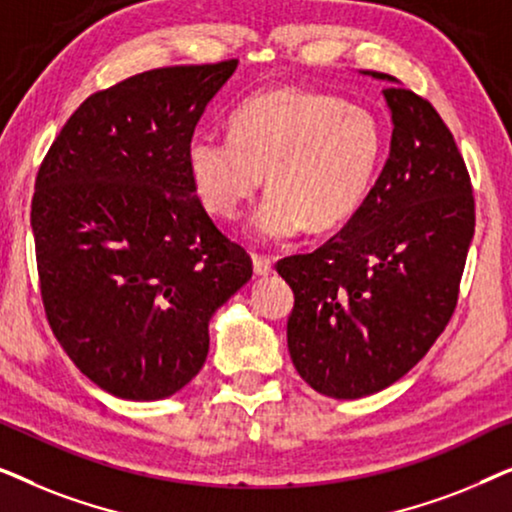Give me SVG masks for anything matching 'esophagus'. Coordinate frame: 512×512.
Returning <instances> with one entry per match:
<instances>
[{"label":"esophagus","mask_w":512,"mask_h":512,"mask_svg":"<svg viewBox=\"0 0 512 512\" xmlns=\"http://www.w3.org/2000/svg\"><path fill=\"white\" fill-rule=\"evenodd\" d=\"M251 261H254L256 277H268V275H272V272H275V268H272V258H268V256L254 254V256H251Z\"/></svg>","instance_id":"obj_1"}]
</instances>
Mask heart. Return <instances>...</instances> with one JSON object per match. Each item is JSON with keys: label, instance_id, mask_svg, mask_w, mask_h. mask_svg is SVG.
Returning a JSON list of instances; mask_svg holds the SVG:
<instances>
[{"label": "heart", "instance_id": "heart-1", "mask_svg": "<svg viewBox=\"0 0 512 512\" xmlns=\"http://www.w3.org/2000/svg\"><path fill=\"white\" fill-rule=\"evenodd\" d=\"M384 128L368 109L326 93L277 88L244 100L233 132H195L186 165L202 205L240 216L263 186L272 191L249 221L261 242H284L310 226L335 230L366 202L384 158Z\"/></svg>", "mask_w": 512, "mask_h": 512}]
</instances>
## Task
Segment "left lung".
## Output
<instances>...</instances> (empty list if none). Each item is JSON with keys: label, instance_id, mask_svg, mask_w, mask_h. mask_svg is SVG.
I'll return each mask as SVG.
<instances>
[{"label": "left lung", "instance_id": "obj_1", "mask_svg": "<svg viewBox=\"0 0 512 512\" xmlns=\"http://www.w3.org/2000/svg\"><path fill=\"white\" fill-rule=\"evenodd\" d=\"M382 93L394 132L366 202L324 247L277 263L293 289L291 361L331 398L377 394L424 359L457 307L475 233L471 177L443 118L408 88Z\"/></svg>", "mask_w": 512, "mask_h": 512}]
</instances>
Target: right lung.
<instances>
[{
    "label": "right lung",
    "instance_id": "obj_1",
    "mask_svg": "<svg viewBox=\"0 0 512 512\" xmlns=\"http://www.w3.org/2000/svg\"><path fill=\"white\" fill-rule=\"evenodd\" d=\"M235 67H160L97 90L39 167L32 233L48 324L76 368L118 398L186 387L207 359L209 319L254 272L186 165Z\"/></svg>",
    "mask_w": 512,
    "mask_h": 512
}]
</instances>
